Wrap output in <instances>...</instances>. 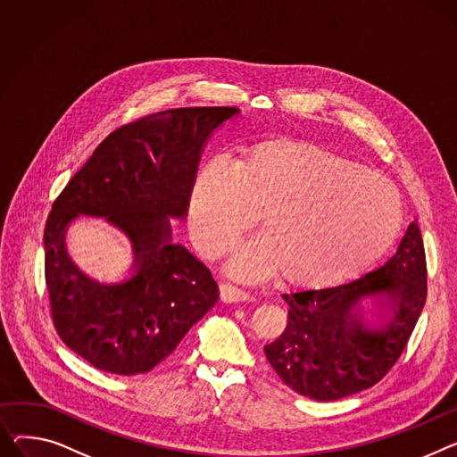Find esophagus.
Returning <instances> with one entry per match:
<instances>
[{"label": "esophagus", "mask_w": 457, "mask_h": 457, "mask_svg": "<svg viewBox=\"0 0 457 457\" xmlns=\"http://www.w3.org/2000/svg\"><path fill=\"white\" fill-rule=\"evenodd\" d=\"M219 292H220V301L224 303H245V301H250V294L240 290L229 283H222L219 287Z\"/></svg>", "instance_id": "34e87169"}]
</instances>
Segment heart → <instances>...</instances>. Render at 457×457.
<instances>
[{
  "mask_svg": "<svg viewBox=\"0 0 457 457\" xmlns=\"http://www.w3.org/2000/svg\"><path fill=\"white\" fill-rule=\"evenodd\" d=\"M259 217L261 237L233 253L242 281L273 276L327 288L371 268L401 226L397 193L380 176L309 143L278 139L245 148L228 174L205 169L189 200V233L205 259L228 253Z\"/></svg>",
  "mask_w": 457,
  "mask_h": 457,
  "instance_id": "heart-1",
  "label": "heart"
}]
</instances>
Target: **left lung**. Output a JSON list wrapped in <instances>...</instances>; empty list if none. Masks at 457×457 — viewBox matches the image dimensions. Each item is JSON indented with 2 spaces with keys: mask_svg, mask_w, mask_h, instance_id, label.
Here are the masks:
<instances>
[{
  "mask_svg": "<svg viewBox=\"0 0 457 457\" xmlns=\"http://www.w3.org/2000/svg\"><path fill=\"white\" fill-rule=\"evenodd\" d=\"M283 299L287 328L264 345V354L288 387L328 403L375 386L403 354L427 301V257L417 220L378 270L342 287ZM366 300L374 305L371 322Z\"/></svg>",
  "mask_w": 457,
  "mask_h": 457,
  "instance_id": "1",
  "label": "left lung"
}]
</instances>
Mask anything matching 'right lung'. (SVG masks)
<instances>
[{"mask_svg":"<svg viewBox=\"0 0 457 457\" xmlns=\"http://www.w3.org/2000/svg\"><path fill=\"white\" fill-rule=\"evenodd\" d=\"M228 106L176 108L112 132L54 200L44 231L46 285L58 337L91 366L113 375L156 368L212 309L211 271L172 242V219H186L202 150ZM104 218L131 240L125 282L91 280L65 250L77 216Z\"/></svg>","mask_w":457,"mask_h":457,"instance_id":"add662e5","label":"right lung"}]
</instances>
